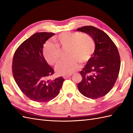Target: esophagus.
Listing matches in <instances>:
<instances>
[{
  "label": "esophagus",
  "instance_id": "obj_1",
  "mask_svg": "<svg viewBox=\"0 0 133 133\" xmlns=\"http://www.w3.org/2000/svg\"><path fill=\"white\" fill-rule=\"evenodd\" d=\"M71 77V75H63V78H64V79H67V78H69V77Z\"/></svg>",
  "mask_w": 133,
  "mask_h": 133
}]
</instances>
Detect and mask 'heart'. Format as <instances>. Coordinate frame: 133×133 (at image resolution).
<instances>
[{
    "label": "heart",
    "instance_id": "1",
    "mask_svg": "<svg viewBox=\"0 0 133 133\" xmlns=\"http://www.w3.org/2000/svg\"><path fill=\"white\" fill-rule=\"evenodd\" d=\"M57 46L48 42L43 49L46 61L52 66L57 65L62 58V51H67L69 58L62 62L56 67L60 75H69L79 68L80 64H86L91 59L96 49L94 39L87 34L78 32H63L55 38Z\"/></svg>",
    "mask_w": 133,
    "mask_h": 133
}]
</instances>
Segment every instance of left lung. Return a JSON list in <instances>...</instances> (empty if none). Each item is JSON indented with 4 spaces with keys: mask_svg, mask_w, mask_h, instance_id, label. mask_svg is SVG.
Returning a JSON list of instances; mask_svg holds the SVG:
<instances>
[{
    "mask_svg": "<svg viewBox=\"0 0 133 133\" xmlns=\"http://www.w3.org/2000/svg\"><path fill=\"white\" fill-rule=\"evenodd\" d=\"M77 31L91 36L95 42V52L81 71L82 80L78 84L82 94L95 99L106 95L114 86L121 66L119 52L113 41L102 30L86 26Z\"/></svg>",
    "mask_w": 133,
    "mask_h": 133,
    "instance_id": "left-lung-1",
    "label": "left lung"
}]
</instances>
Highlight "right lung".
<instances>
[{
    "label": "right lung",
    "mask_w": 133,
    "mask_h": 133,
    "mask_svg": "<svg viewBox=\"0 0 133 133\" xmlns=\"http://www.w3.org/2000/svg\"><path fill=\"white\" fill-rule=\"evenodd\" d=\"M55 35L52 32H37L18 47L12 59V71L16 84L31 100L49 102L57 96L64 81L62 77L49 79L54 70L43 55V45Z\"/></svg>",
    "instance_id": "1"
}]
</instances>
